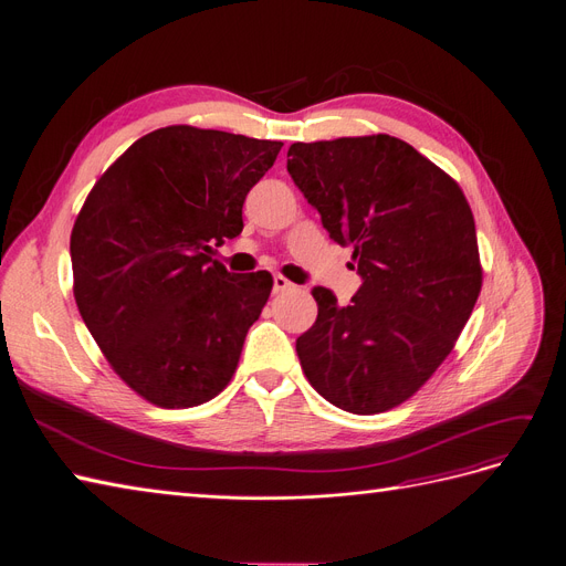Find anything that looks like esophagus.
<instances>
[{
  "label": "esophagus",
  "mask_w": 566,
  "mask_h": 566,
  "mask_svg": "<svg viewBox=\"0 0 566 566\" xmlns=\"http://www.w3.org/2000/svg\"><path fill=\"white\" fill-rule=\"evenodd\" d=\"M291 289H294V284H291L284 275L272 277V291H275V294H284V291H291Z\"/></svg>",
  "instance_id": "34e87169"
}]
</instances>
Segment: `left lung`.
Returning <instances> with one entry per match:
<instances>
[{
    "label": "left lung",
    "mask_w": 566,
    "mask_h": 566,
    "mask_svg": "<svg viewBox=\"0 0 566 566\" xmlns=\"http://www.w3.org/2000/svg\"><path fill=\"white\" fill-rule=\"evenodd\" d=\"M286 170L364 280L345 307L312 289L317 322L296 340L305 378L354 415L396 408L446 361L483 286L471 207L450 175L389 135L296 142Z\"/></svg>",
    "instance_id": "left-lung-1"
}]
</instances>
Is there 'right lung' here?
Returning a JSON list of instances; mask_svg holds the SVG:
<instances>
[{"instance_id": "right-lung-1", "label": "right lung", "mask_w": 566, "mask_h": 566, "mask_svg": "<svg viewBox=\"0 0 566 566\" xmlns=\"http://www.w3.org/2000/svg\"><path fill=\"white\" fill-rule=\"evenodd\" d=\"M282 142L193 125L137 139L72 228L74 298L118 378L160 408H193L233 378L272 277L228 272L214 247L242 233L247 193Z\"/></svg>"}]
</instances>
